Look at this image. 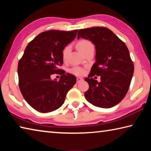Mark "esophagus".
<instances>
[{
	"label": "esophagus",
	"instance_id": "obj_1",
	"mask_svg": "<svg viewBox=\"0 0 151 151\" xmlns=\"http://www.w3.org/2000/svg\"><path fill=\"white\" fill-rule=\"evenodd\" d=\"M83 81V78H80V77L76 78V83H80V82Z\"/></svg>",
	"mask_w": 151,
	"mask_h": 151
}]
</instances>
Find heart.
<instances>
[{"instance_id": "b5f03b06", "label": "heart", "mask_w": 151, "mask_h": 151, "mask_svg": "<svg viewBox=\"0 0 151 151\" xmlns=\"http://www.w3.org/2000/svg\"><path fill=\"white\" fill-rule=\"evenodd\" d=\"M91 47H93V45L91 43V42H90L88 40H81L77 43V47L78 48V50H80L82 53L85 52V50L88 49V48ZM70 50V46H66V47L64 48L62 53L63 60H65L66 57H67V55H68V53H69ZM70 71L71 73L76 76H82L84 75V73H85V70L81 67H78V66H75V67L71 68Z\"/></svg>"}]
</instances>
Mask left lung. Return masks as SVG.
<instances>
[{"label":"left lung","instance_id":"8db88e82","mask_svg":"<svg viewBox=\"0 0 151 151\" xmlns=\"http://www.w3.org/2000/svg\"><path fill=\"white\" fill-rule=\"evenodd\" d=\"M80 38L90 40L96 49V62L88 77L85 79L89 85L85 98L94 106L111 108L126 96L133 75L134 65L129 49L112 30L105 27L80 29L77 39ZM94 75L101 76L100 82L92 78Z\"/></svg>","mask_w":151,"mask_h":151}]
</instances>
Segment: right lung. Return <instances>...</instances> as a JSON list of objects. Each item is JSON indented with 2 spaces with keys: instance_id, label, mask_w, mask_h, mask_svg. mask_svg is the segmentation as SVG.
<instances>
[{
  "instance_id": "1",
  "label": "right lung",
  "mask_w": 151,
  "mask_h": 151,
  "mask_svg": "<svg viewBox=\"0 0 151 151\" xmlns=\"http://www.w3.org/2000/svg\"><path fill=\"white\" fill-rule=\"evenodd\" d=\"M77 32H43L25 48L18 64L19 85L25 101L36 111L46 113L58 109L75 85V76L58 67L63 64V49L75 39ZM53 73L61 75L59 81L51 79Z\"/></svg>"
}]
</instances>
